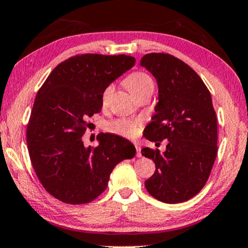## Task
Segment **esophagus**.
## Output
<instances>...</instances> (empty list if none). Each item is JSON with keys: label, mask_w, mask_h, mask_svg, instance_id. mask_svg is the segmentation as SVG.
<instances>
[{"label": "esophagus", "mask_w": 248, "mask_h": 248, "mask_svg": "<svg viewBox=\"0 0 248 248\" xmlns=\"http://www.w3.org/2000/svg\"><path fill=\"white\" fill-rule=\"evenodd\" d=\"M135 147H136V150H137V157H141L142 156V155H141V148H140L139 143L135 142Z\"/></svg>", "instance_id": "34e87169"}]
</instances>
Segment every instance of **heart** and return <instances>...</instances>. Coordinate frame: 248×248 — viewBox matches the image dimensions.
Wrapping results in <instances>:
<instances>
[{
	"label": "heart",
	"instance_id": "1",
	"mask_svg": "<svg viewBox=\"0 0 248 248\" xmlns=\"http://www.w3.org/2000/svg\"><path fill=\"white\" fill-rule=\"evenodd\" d=\"M125 86H127L128 90L132 94L137 95L140 92L147 90V89H154V81L145 72H134L130 76H128L127 79H125ZM112 84H110V86L105 89L102 94L103 102L108 100V98L112 93ZM108 128L113 134L127 137V138H135V137L139 135L140 129H141V124L139 121L119 119L110 124Z\"/></svg>",
	"mask_w": 248,
	"mask_h": 248
}]
</instances>
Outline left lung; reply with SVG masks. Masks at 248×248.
Masks as SVG:
<instances>
[{"label":"left lung","instance_id":"8db88e82","mask_svg":"<svg viewBox=\"0 0 248 248\" xmlns=\"http://www.w3.org/2000/svg\"><path fill=\"white\" fill-rule=\"evenodd\" d=\"M140 65L158 84L156 113L146 127L150 141L168 140L166 151L142 148L156 165L145 182L153 197L167 204L186 202L197 195L208 179L217 155V119L212 95L197 73L179 59L149 53Z\"/></svg>","mask_w":248,"mask_h":248}]
</instances>
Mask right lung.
Listing matches in <instances>:
<instances>
[{
    "label": "right lung",
    "instance_id": "right-lung-1",
    "mask_svg": "<svg viewBox=\"0 0 248 248\" xmlns=\"http://www.w3.org/2000/svg\"><path fill=\"white\" fill-rule=\"evenodd\" d=\"M129 55H75L54 68L36 94L27 142L33 169L47 193L72 205L90 202L108 186L110 173L136 148L129 140L102 134L84 147L88 118L101 111L105 89L135 65Z\"/></svg>",
    "mask_w": 248,
    "mask_h": 248
}]
</instances>
